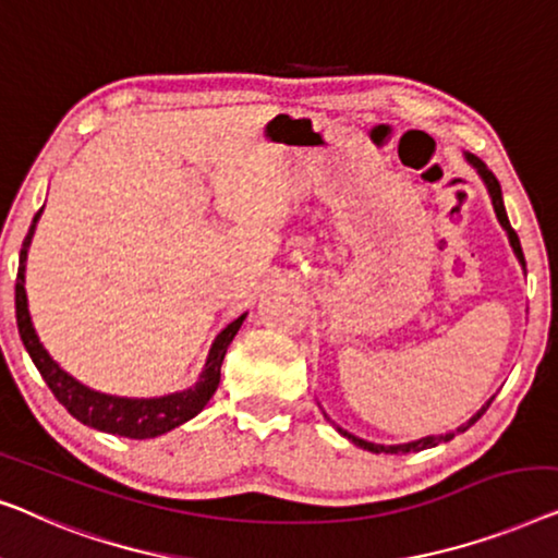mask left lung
<instances>
[{"instance_id": "obj_1", "label": "left lung", "mask_w": 558, "mask_h": 558, "mask_svg": "<svg viewBox=\"0 0 558 558\" xmlns=\"http://www.w3.org/2000/svg\"><path fill=\"white\" fill-rule=\"evenodd\" d=\"M465 161L470 163V167H473L475 171H477V177L483 179V184H485V190H488V194H490V202H493V209H496V217H498V222H500V227H504L506 230V234H508V242H511V247H513V255L518 257V263H521V268L525 270V257H523V250H521V240H518V234H515V230L511 227V222H508V215H506V207H504V192H500V184H498V179L493 177V171L485 167V163L477 159L475 154H468L465 151ZM490 402H493V397L488 399V402H485L481 410H477L473 417H470L465 425H460L458 429H452V433H445V435H427V437H420V439H412V442H399V445H379V442H368V439H361V437H356V435H351V433H347V429L343 427H339L333 422V427L339 429V435H343L349 439V442H354L356 447H361V450H368V452H389V454H399V452H420V450H427V447H435V445H439V442H450V439L458 435V433H465L468 427H473L477 420L483 417V412L488 410L490 407ZM331 422V420H328Z\"/></svg>"}]
</instances>
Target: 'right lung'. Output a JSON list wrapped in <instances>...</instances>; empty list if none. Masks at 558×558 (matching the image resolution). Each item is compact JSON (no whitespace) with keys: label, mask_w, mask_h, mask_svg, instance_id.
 I'll return each instance as SVG.
<instances>
[{"label":"right lung","mask_w":558,"mask_h":558,"mask_svg":"<svg viewBox=\"0 0 558 558\" xmlns=\"http://www.w3.org/2000/svg\"><path fill=\"white\" fill-rule=\"evenodd\" d=\"M43 209L37 211L25 242L20 250V268H17V286H14V308H17V328L20 339L25 343L29 359L35 361L37 372L43 374V379L54 399L73 414L77 422L88 425L100 433L131 437V439H148L159 437L169 429H174L207 407V402L219 387V368L227 354L234 333L240 331L242 320L247 318V313H242L240 318H234L232 324H227L222 331L217 333V339L211 341L207 361L199 372V379L182 391H171L163 397H116L106 395V391L85 387L83 381H77L73 374H68L58 361L50 356V351L43 347L40 336H37L33 326V316H29L27 305V290H25V270H27V250L33 245L35 227L40 222Z\"/></svg>","instance_id":"1"}]
</instances>
